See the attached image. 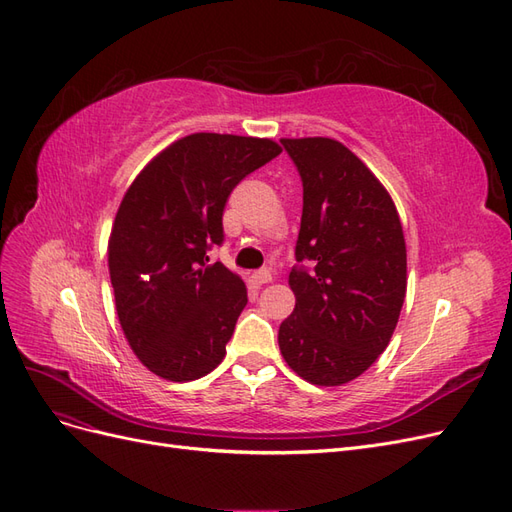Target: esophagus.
Masks as SVG:
<instances>
[{
  "label": "esophagus",
  "instance_id": "obj_1",
  "mask_svg": "<svg viewBox=\"0 0 512 512\" xmlns=\"http://www.w3.org/2000/svg\"><path fill=\"white\" fill-rule=\"evenodd\" d=\"M271 280H273V275H271V271H267V269L252 273V284H254V286H265V284H269Z\"/></svg>",
  "mask_w": 512,
  "mask_h": 512
}]
</instances>
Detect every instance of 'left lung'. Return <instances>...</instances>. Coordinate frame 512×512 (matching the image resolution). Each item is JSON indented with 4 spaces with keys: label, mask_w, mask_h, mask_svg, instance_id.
<instances>
[{
    "label": "left lung",
    "mask_w": 512,
    "mask_h": 512,
    "mask_svg": "<svg viewBox=\"0 0 512 512\" xmlns=\"http://www.w3.org/2000/svg\"><path fill=\"white\" fill-rule=\"evenodd\" d=\"M303 181L292 314L277 342L294 374L316 386L359 378L389 346L406 299L404 228L391 194L335 138H282Z\"/></svg>",
    "instance_id": "8db88e82"
}]
</instances>
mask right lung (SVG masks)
I'll return each mask as SVG.
<instances>
[{
    "mask_svg": "<svg viewBox=\"0 0 512 512\" xmlns=\"http://www.w3.org/2000/svg\"><path fill=\"white\" fill-rule=\"evenodd\" d=\"M271 138L196 132L170 143L136 175L108 237L117 318L136 359L170 382L207 376L247 303L222 262L205 265L224 239L232 188L280 156Z\"/></svg>",
    "mask_w": 512,
    "mask_h": 512,
    "instance_id": "obj_1",
    "label": "right lung"
}]
</instances>
